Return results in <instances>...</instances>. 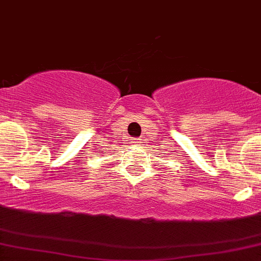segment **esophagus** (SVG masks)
Instances as JSON below:
<instances>
[{"mask_svg": "<svg viewBox=\"0 0 261 261\" xmlns=\"http://www.w3.org/2000/svg\"><path fill=\"white\" fill-rule=\"evenodd\" d=\"M134 144L140 145V144H141V141H140V140H135V141H134Z\"/></svg>", "mask_w": 261, "mask_h": 261, "instance_id": "obj_1", "label": "esophagus"}]
</instances>
